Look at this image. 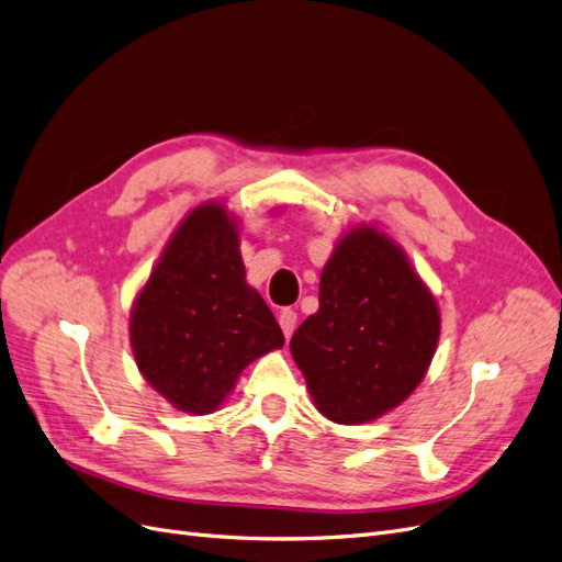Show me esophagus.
<instances>
[{
	"instance_id": "34e87169",
	"label": "esophagus",
	"mask_w": 562,
	"mask_h": 562,
	"mask_svg": "<svg viewBox=\"0 0 562 562\" xmlns=\"http://www.w3.org/2000/svg\"><path fill=\"white\" fill-rule=\"evenodd\" d=\"M279 323H281V330H283V335H285V337H291V335H293V330H295V326H297V312H293V310H283V312L279 314Z\"/></svg>"
}]
</instances>
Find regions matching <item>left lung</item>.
Wrapping results in <instances>:
<instances>
[{
	"instance_id": "1",
	"label": "left lung",
	"mask_w": 562,
	"mask_h": 562,
	"mask_svg": "<svg viewBox=\"0 0 562 562\" xmlns=\"http://www.w3.org/2000/svg\"><path fill=\"white\" fill-rule=\"evenodd\" d=\"M438 333L436 300L401 246L361 225L323 267L318 312L295 330L291 353L321 415L363 424L413 394Z\"/></svg>"
}]
</instances>
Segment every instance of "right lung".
<instances>
[{
    "instance_id": "1",
    "label": "right lung",
    "mask_w": 562,
    "mask_h": 562,
    "mask_svg": "<svg viewBox=\"0 0 562 562\" xmlns=\"http://www.w3.org/2000/svg\"><path fill=\"white\" fill-rule=\"evenodd\" d=\"M128 330L143 378L190 415L217 411L248 363L283 347L274 314L246 283L239 229L223 203L182 220L135 297Z\"/></svg>"
}]
</instances>
